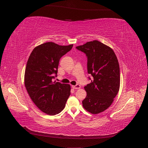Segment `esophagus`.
Wrapping results in <instances>:
<instances>
[{
    "label": "esophagus",
    "instance_id": "34e87169",
    "mask_svg": "<svg viewBox=\"0 0 148 148\" xmlns=\"http://www.w3.org/2000/svg\"><path fill=\"white\" fill-rule=\"evenodd\" d=\"M72 88H73V89H79L80 88H81V86H80V85H79V84H77L75 85V86H72Z\"/></svg>",
    "mask_w": 148,
    "mask_h": 148
}]
</instances>
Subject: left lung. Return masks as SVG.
I'll return each mask as SVG.
<instances>
[{
	"label": "left lung",
	"mask_w": 148,
	"mask_h": 148,
	"mask_svg": "<svg viewBox=\"0 0 148 148\" xmlns=\"http://www.w3.org/2000/svg\"><path fill=\"white\" fill-rule=\"evenodd\" d=\"M87 57L88 73L91 83L84 89L87 92L82 101L87 111L97 114L112 104L120 88V67L114 51L96 41L88 42L76 47Z\"/></svg>",
	"instance_id": "obj_1"
}]
</instances>
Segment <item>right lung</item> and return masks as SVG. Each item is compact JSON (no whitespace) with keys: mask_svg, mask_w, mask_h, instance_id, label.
<instances>
[{"mask_svg":"<svg viewBox=\"0 0 148 148\" xmlns=\"http://www.w3.org/2000/svg\"><path fill=\"white\" fill-rule=\"evenodd\" d=\"M73 44L59 46L48 42L36 47L26 64L25 84L31 100L43 112L51 115L64 109L70 95V86L53 82L57 77L60 58Z\"/></svg>","mask_w":148,"mask_h":148,"instance_id":"1","label":"right lung"}]
</instances>
